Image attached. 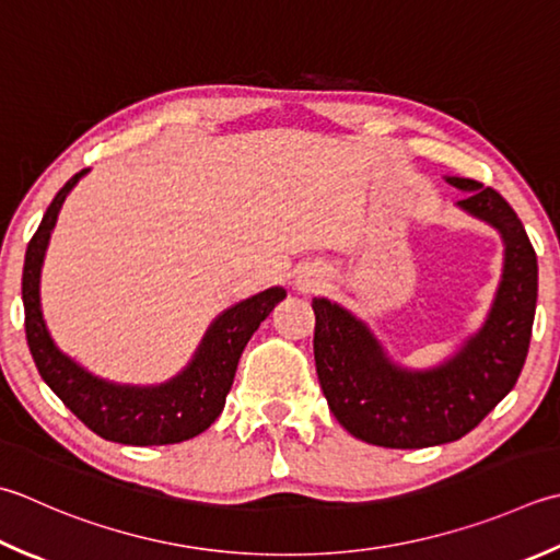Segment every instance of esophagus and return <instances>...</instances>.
Masks as SVG:
<instances>
[{
    "label": "esophagus",
    "instance_id": "1",
    "mask_svg": "<svg viewBox=\"0 0 560 560\" xmlns=\"http://www.w3.org/2000/svg\"><path fill=\"white\" fill-rule=\"evenodd\" d=\"M293 283H295V289H299V291H313V289L320 287V273H317L315 269L305 267V269L299 271V277H295Z\"/></svg>",
    "mask_w": 560,
    "mask_h": 560
}]
</instances>
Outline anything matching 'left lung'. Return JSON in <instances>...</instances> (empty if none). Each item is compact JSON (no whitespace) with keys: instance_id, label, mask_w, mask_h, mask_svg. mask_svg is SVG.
Returning <instances> with one entry per match:
<instances>
[{"instance_id":"1","label":"left lung","mask_w":560,"mask_h":560,"mask_svg":"<svg viewBox=\"0 0 560 560\" xmlns=\"http://www.w3.org/2000/svg\"><path fill=\"white\" fill-rule=\"evenodd\" d=\"M444 179L466 194L458 211L495 228L505 245L486 320L454 354L427 369L402 366L361 317L313 299L320 388L337 422L366 444L422 448L462 440L514 388L529 352L539 265L527 230L495 189Z\"/></svg>"}]
</instances>
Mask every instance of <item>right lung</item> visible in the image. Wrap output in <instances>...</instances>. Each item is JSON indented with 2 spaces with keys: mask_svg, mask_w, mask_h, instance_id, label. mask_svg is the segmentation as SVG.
I'll list each match as a JSON object with an SVG mask.
<instances>
[{
  "mask_svg": "<svg viewBox=\"0 0 560 560\" xmlns=\"http://www.w3.org/2000/svg\"><path fill=\"white\" fill-rule=\"evenodd\" d=\"M84 174L86 170L74 174L55 194L26 249L21 299H24L31 357L55 396L104 440L130 446L186 442L206 432L223 412L240 354L273 305L287 299V291L271 287L230 305L208 325L189 364L167 381L133 386V383H116L92 374L55 345L40 308V269L52 228L58 223L62 201Z\"/></svg>",
  "mask_w": 560,
  "mask_h": 560,
  "instance_id": "add662e5",
  "label": "right lung"
}]
</instances>
